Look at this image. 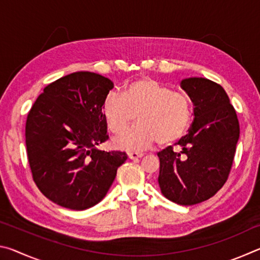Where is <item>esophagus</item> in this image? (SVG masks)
I'll use <instances>...</instances> for the list:
<instances>
[{
    "label": "esophagus",
    "instance_id": "34e87169",
    "mask_svg": "<svg viewBox=\"0 0 260 260\" xmlns=\"http://www.w3.org/2000/svg\"><path fill=\"white\" fill-rule=\"evenodd\" d=\"M127 155H128V158L132 160L140 159V158L143 157V153H139V152H128Z\"/></svg>",
    "mask_w": 260,
    "mask_h": 260
}]
</instances>
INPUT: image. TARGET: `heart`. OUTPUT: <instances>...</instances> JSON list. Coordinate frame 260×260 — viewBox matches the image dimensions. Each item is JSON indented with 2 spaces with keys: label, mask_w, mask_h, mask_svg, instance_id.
<instances>
[{
  "label": "heart",
  "mask_w": 260,
  "mask_h": 260,
  "mask_svg": "<svg viewBox=\"0 0 260 260\" xmlns=\"http://www.w3.org/2000/svg\"><path fill=\"white\" fill-rule=\"evenodd\" d=\"M102 112L108 128L120 133L136 116V124L113 140L120 150H143L157 140L170 144L186 133L190 120V104L186 96L150 78L139 79L124 88L122 96L114 91L105 96Z\"/></svg>",
  "instance_id": "heart-1"
}]
</instances>
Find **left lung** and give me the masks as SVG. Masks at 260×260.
I'll return each instance as SVG.
<instances>
[{
	"mask_svg": "<svg viewBox=\"0 0 260 260\" xmlns=\"http://www.w3.org/2000/svg\"><path fill=\"white\" fill-rule=\"evenodd\" d=\"M193 105L188 134L158 152V183L167 200L193 205L212 197L226 182L240 138L234 108L223 88L205 78H187L180 83Z\"/></svg>",
	"mask_w": 260,
	"mask_h": 260,
	"instance_id": "1",
	"label": "left lung"
}]
</instances>
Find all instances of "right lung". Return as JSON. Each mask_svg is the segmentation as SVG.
Here are the masks:
<instances>
[{
	"label": "right lung",
	"instance_id": "obj_1",
	"mask_svg": "<svg viewBox=\"0 0 260 260\" xmlns=\"http://www.w3.org/2000/svg\"><path fill=\"white\" fill-rule=\"evenodd\" d=\"M110 79L74 72L48 85L26 120V148L34 182L48 200L70 210L102 201L127 155L98 148L108 140L102 105Z\"/></svg>",
	"mask_w": 260,
	"mask_h": 260
}]
</instances>
